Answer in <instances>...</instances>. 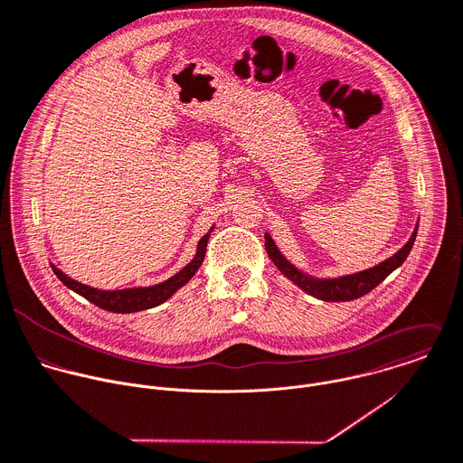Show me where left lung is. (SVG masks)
I'll use <instances>...</instances> for the list:
<instances>
[{"label": "left lung", "mask_w": 463, "mask_h": 463, "mask_svg": "<svg viewBox=\"0 0 463 463\" xmlns=\"http://www.w3.org/2000/svg\"><path fill=\"white\" fill-rule=\"evenodd\" d=\"M417 231H419V223L410 238V241L399 250L395 252L392 258H388L386 261L363 270V272H355V274H348V276H341V278H332V279H317L312 278L305 272H301L299 269H296L276 247L274 240L270 238V234H265V249L269 258L274 261V265L281 270L283 276H287L292 283H296L301 290H305L307 294L323 299V301H352L357 299L368 292H372L377 285H381L395 269H399L408 254L413 249L415 238H417Z\"/></svg>", "instance_id": "8db88e82"}]
</instances>
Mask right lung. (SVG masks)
I'll list each match as a JSON object with an SVG mask.
<instances>
[{"instance_id":"add662e5","label":"right lung","mask_w":463,"mask_h":463,"mask_svg":"<svg viewBox=\"0 0 463 463\" xmlns=\"http://www.w3.org/2000/svg\"><path fill=\"white\" fill-rule=\"evenodd\" d=\"M214 229V227H213ZM211 229V231H213ZM209 231V232H211ZM205 234L196 247V256L191 260V263H187L178 274H175L173 278L165 279L164 283L153 285V287H138V288H124V290H99L88 285H82L71 278H68L66 274H62L59 269H53L55 276L61 279L62 285H66L70 290L77 292L79 296H82L84 299H88L90 303H93L95 307L108 310V312H115V314H131V312H140V310H147L153 307L162 305L164 301H167L178 288H182L200 269L203 258H205V250H207V241L211 234Z\"/></svg>"}]
</instances>
